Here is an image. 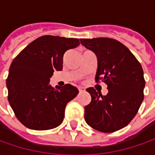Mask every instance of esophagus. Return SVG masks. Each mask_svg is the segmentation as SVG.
<instances>
[{
  "mask_svg": "<svg viewBox=\"0 0 155 155\" xmlns=\"http://www.w3.org/2000/svg\"><path fill=\"white\" fill-rule=\"evenodd\" d=\"M78 91H79V92H83L84 91V89L83 87H78Z\"/></svg>",
  "mask_w": 155,
  "mask_h": 155,
  "instance_id": "34e87169",
  "label": "esophagus"
}]
</instances>
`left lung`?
Listing matches in <instances>:
<instances>
[{
    "instance_id": "8db88e82",
    "label": "left lung",
    "mask_w": 155,
    "mask_h": 155,
    "mask_svg": "<svg viewBox=\"0 0 155 155\" xmlns=\"http://www.w3.org/2000/svg\"><path fill=\"white\" fill-rule=\"evenodd\" d=\"M82 45L97 58L96 81L108 86L103 96L88 88L91 101L84 107V119L89 126L104 133L124 128L137 114L144 98L145 79L139 61L125 45L110 38L81 39Z\"/></svg>"
}]
</instances>
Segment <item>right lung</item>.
I'll return each instance as SVG.
<instances>
[{"instance_id":"1","label":"right lung","mask_w":155,"mask_h":155,"mask_svg":"<svg viewBox=\"0 0 155 155\" xmlns=\"http://www.w3.org/2000/svg\"><path fill=\"white\" fill-rule=\"evenodd\" d=\"M78 39L45 35L30 43L10 65L7 78L9 104L27 128L47 130L59 126L65 106L78 94L67 84L53 88L50 78L63 69L66 51L79 45Z\"/></svg>"}]
</instances>
